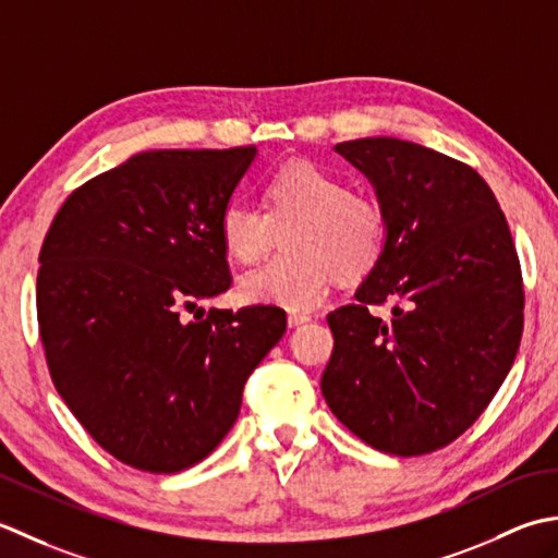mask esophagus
<instances>
[{
    "instance_id": "1",
    "label": "esophagus",
    "mask_w": 558,
    "mask_h": 558,
    "mask_svg": "<svg viewBox=\"0 0 558 558\" xmlns=\"http://www.w3.org/2000/svg\"><path fill=\"white\" fill-rule=\"evenodd\" d=\"M289 327H299V325H303V323H308L311 320V315H305V313H289Z\"/></svg>"
}]
</instances>
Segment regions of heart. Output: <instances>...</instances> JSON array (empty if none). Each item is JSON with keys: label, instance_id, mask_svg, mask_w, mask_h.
<instances>
[{"label": "heart", "instance_id": "1", "mask_svg": "<svg viewBox=\"0 0 558 558\" xmlns=\"http://www.w3.org/2000/svg\"><path fill=\"white\" fill-rule=\"evenodd\" d=\"M265 211L233 199L219 214L226 255L253 265L283 229L281 257L245 271L238 293L247 303H271L287 311H311L335 277L361 281L388 250V214L366 192L320 163L289 161L271 170L263 185Z\"/></svg>", "mask_w": 558, "mask_h": 558}]
</instances>
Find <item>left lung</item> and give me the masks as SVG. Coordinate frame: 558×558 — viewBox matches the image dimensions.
Masks as SVG:
<instances>
[{
    "label": "left lung",
    "instance_id": "8db88e82",
    "mask_svg": "<svg viewBox=\"0 0 558 558\" xmlns=\"http://www.w3.org/2000/svg\"><path fill=\"white\" fill-rule=\"evenodd\" d=\"M388 214V250L356 303L327 315V407L371 448L414 458L462 436L522 337V275L492 187L468 163L395 136L335 146ZM392 300L388 324L367 308Z\"/></svg>",
    "mask_w": 558,
    "mask_h": 558
}]
</instances>
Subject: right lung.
<instances>
[{"label": "right lung", "mask_w": 558, "mask_h": 558, "mask_svg": "<svg viewBox=\"0 0 558 558\" xmlns=\"http://www.w3.org/2000/svg\"><path fill=\"white\" fill-rule=\"evenodd\" d=\"M255 156L136 154L74 190L43 241L38 325L52 383L88 436L134 470L173 474L207 458L287 332L277 305L183 317L231 287L219 214Z\"/></svg>", "instance_id": "add662e5"}]
</instances>
